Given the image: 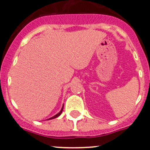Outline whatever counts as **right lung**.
<instances>
[{"label":"right lung","mask_w":150,"mask_h":150,"mask_svg":"<svg viewBox=\"0 0 150 150\" xmlns=\"http://www.w3.org/2000/svg\"><path fill=\"white\" fill-rule=\"evenodd\" d=\"M63 108H64V105H63V107H62V110H61V111L59 112V114H56V115H55L54 117H51V118H50V119H49V120H52V119H55V118H56V117H59V116L61 115V114H62V110H63Z\"/></svg>","instance_id":"obj_1"}]
</instances>
